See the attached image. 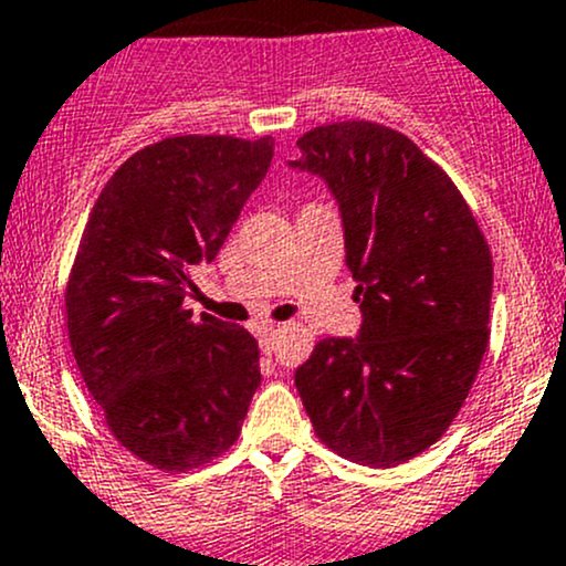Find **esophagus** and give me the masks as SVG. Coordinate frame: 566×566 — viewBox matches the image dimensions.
I'll use <instances>...</instances> for the list:
<instances>
[{"mask_svg":"<svg viewBox=\"0 0 566 566\" xmlns=\"http://www.w3.org/2000/svg\"><path fill=\"white\" fill-rule=\"evenodd\" d=\"M273 338H276V328H271V325L260 328V347H263L265 355L273 353Z\"/></svg>","mask_w":566,"mask_h":566,"instance_id":"34e87169","label":"esophagus"}]
</instances>
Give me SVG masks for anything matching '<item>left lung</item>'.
<instances>
[{
	"label": "left lung",
	"instance_id": "1",
	"mask_svg": "<svg viewBox=\"0 0 566 566\" xmlns=\"http://www.w3.org/2000/svg\"><path fill=\"white\" fill-rule=\"evenodd\" d=\"M293 168L336 198L363 325L323 338L295 371L314 433L390 469L431 448L488 349L493 260L472 208L407 135L377 122L308 129Z\"/></svg>",
	"mask_w": 566,
	"mask_h": 566
}]
</instances>
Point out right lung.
<instances>
[{
    "label": "right lung",
    "mask_w": 566,
    "mask_h": 566,
    "mask_svg": "<svg viewBox=\"0 0 566 566\" xmlns=\"http://www.w3.org/2000/svg\"><path fill=\"white\" fill-rule=\"evenodd\" d=\"M273 157V138L176 135L135 151L99 192L64 308L75 363L113 437L163 472L228 453L260 385L241 325L184 306Z\"/></svg>",
    "instance_id": "obj_1"
}]
</instances>
